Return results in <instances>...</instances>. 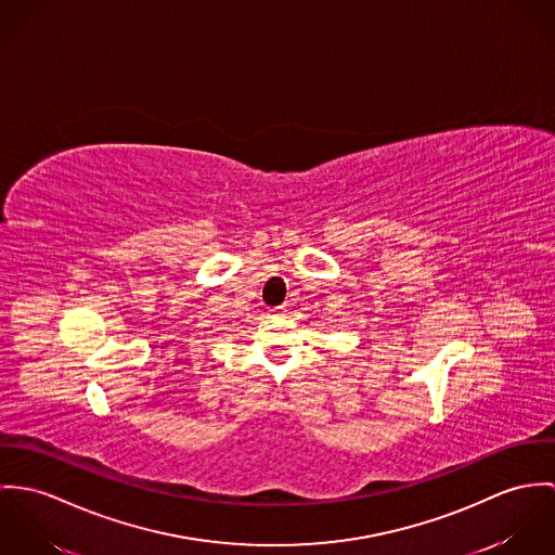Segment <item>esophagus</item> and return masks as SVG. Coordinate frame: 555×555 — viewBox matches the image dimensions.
<instances>
[{
  "instance_id": "esophagus-1",
  "label": "esophagus",
  "mask_w": 555,
  "mask_h": 555,
  "mask_svg": "<svg viewBox=\"0 0 555 555\" xmlns=\"http://www.w3.org/2000/svg\"><path fill=\"white\" fill-rule=\"evenodd\" d=\"M270 314H285V307L270 308Z\"/></svg>"
}]
</instances>
